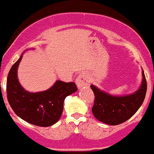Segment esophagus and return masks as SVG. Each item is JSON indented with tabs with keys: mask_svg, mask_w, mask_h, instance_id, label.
Instances as JSON below:
<instances>
[{
	"mask_svg": "<svg viewBox=\"0 0 154 154\" xmlns=\"http://www.w3.org/2000/svg\"><path fill=\"white\" fill-rule=\"evenodd\" d=\"M76 84L78 85L79 88L83 87L85 85H87L89 84V80L87 79L86 76L84 74H80L79 76L76 78Z\"/></svg>",
	"mask_w": 154,
	"mask_h": 154,
	"instance_id": "esophagus-1",
	"label": "esophagus"
}]
</instances>
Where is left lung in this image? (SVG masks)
Returning a JSON list of instances; mask_svg holds the SVG:
<instances>
[{"mask_svg": "<svg viewBox=\"0 0 154 154\" xmlns=\"http://www.w3.org/2000/svg\"><path fill=\"white\" fill-rule=\"evenodd\" d=\"M143 81L140 89L132 95L114 96L91 85L95 100L92 108L94 116L109 125H119L131 118L143 104L146 96V80L143 71Z\"/></svg>", "mask_w": 154, "mask_h": 154, "instance_id": "1", "label": "left lung"}]
</instances>
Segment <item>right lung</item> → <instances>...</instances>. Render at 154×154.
<instances>
[{
    "instance_id": "right-lung-1",
    "label": "right lung",
    "mask_w": 154,
    "mask_h": 154,
    "mask_svg": "<svg viewBox=\"0 0 154 154\" xmlns=\"http://www.w3.org/2000/svg\"><path fill=\"white\" fill-rule=\"evenodd\" d=\"M21 58L22 55L8 73L6 89L8 103L16 115L31 124L42 127L55 124L62 116L66 96L78 90L75 83L58 80L44 92H27L20 85L17 77Z\"/></svg>"
}]
</instances>
